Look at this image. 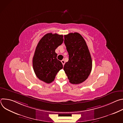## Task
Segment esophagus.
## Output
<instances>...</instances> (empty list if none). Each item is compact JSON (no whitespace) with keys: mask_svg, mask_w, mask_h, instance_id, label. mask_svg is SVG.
Instances as JSON below:
<instances>
[{"mask_svg":"<svg viewBox=\"0 0 123 123\" xmlns=\"http://www.w3.org/2000/svg\"><path fill=\"white\" fill-rule=\"evenodd\" d=\"M61 63H62L63 65L64 66V64H65V61H64V60H61Z\"/></svg>","mask_w":123,"mask_h":123,"instance_id":"1","label":"esophagus"}]
</instances>
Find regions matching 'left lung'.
Returning <instances> with one entry per match:
<instances>
[{"label": "left lung", "instance_id": "obj_1", "mask_svg": "<svg viewBox=\"0 0 123 123\" xmlns=\"http://www.w3.org/2000/svg\"><path fill=\"white\" fill-rule=\"evenodd\" d=\"M64 39L69 58L64 70L70 83L80 84L87 78L92 71V59L89 49L85 40L78 32L65 35Z\"/></svg>", "mask_w": 123, "mask_h": 123}]
</instances>
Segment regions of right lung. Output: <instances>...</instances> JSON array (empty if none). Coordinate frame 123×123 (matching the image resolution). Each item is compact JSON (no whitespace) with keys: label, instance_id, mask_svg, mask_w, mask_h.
Segmentation results:
<instances>
[{"label":"right lung","instance_id":"add662e5","mask_svg":"<svg viewBox=\"0 0 123 123\" xmlns=\"http://www.w3.org/2000/svg\"><path fill=\"white\" fill-rule=\"evenodd\" d=\"M63 40V35L48 33L37 46L32 59L33 68L37 78L46 83L54 81L57 73L63 68L55 50Z\"/></svg>","mask_w":123,"mask_h":123}]
</instances>
